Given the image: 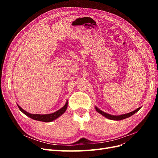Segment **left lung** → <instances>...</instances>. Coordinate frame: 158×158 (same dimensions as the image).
Returning <instances> with one entry per match:
<instances>
[{
    "label": "left lung",
    "mask_w": 158,
    "mask_h": 158,
    "mask_svg": "<svg viewBox=\"0 0 158 158\" xmlns=\"http://www.w3.org/2000/svg\"><path fill=\"white\" fill-rule=\"evenodd\" d=\"M140 109V107H138V109H136V110H135V111H133L131 113H127V114H121V115H111V114H109L108 113H105L102 111H101V110L99 109L98 107H95V109H96V111L100 113L101 114H102V115H103L104 117H107V118L109 119H111V120H116V121H120V120H122V119H124V118H128L129 117L132 116V114H134L135 113H136L138 111H139V109Z\"/></svg>",
    "instance_id": "8db88e82"
}]
</instances>
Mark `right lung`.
Returning <instances> with one entry per match:
<instances>
[{
  "label": "right lung",
  "mask_w": 158,
  "mask_h": 158,
  "mask_svg": "<svg viewBox=\"0 0 158 158\" xmlns=\"http://www.w3.org/2000/svg\"><path fill=\"white\" fill-rule=\"evenodd\" d=\"M67 106H68V102H66L64 107H62L60 109H59V111H57L53 113H51V114H30L29 113L26 112V111H24V110L22 109L19 106H18L19 109H20L23 113H24L26 115L28 116L33 119H34V120L40 121H43V122H51V121H52L53 120H55V119L59 117H60L61 114H63L66 111Z\"/></svg>",
  "instance_id": "right-lung-1"
}]
</instances>
